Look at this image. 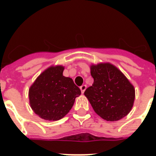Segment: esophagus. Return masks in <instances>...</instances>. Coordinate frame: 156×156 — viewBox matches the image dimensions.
I'll list each match as a JSON object with an SVG mask.
<instances>
[{
    "label": "esophagus",
    "mask_w": 156,
    "mask_h": 156,
    "mask_svg": "<svg viewBox=\"0 0 156 156\" xmlns=\"http://www.w3.org/2000/svg\"><path fill=\"white\" fill-rule=\"evenodd\" d=\"M86 89H87V86L86 85H83V86H81L80 87V90H81V92L84 93V91L86 90Z\"/></svg>",
    "instance_id": "34e87169"
}]
</instances>
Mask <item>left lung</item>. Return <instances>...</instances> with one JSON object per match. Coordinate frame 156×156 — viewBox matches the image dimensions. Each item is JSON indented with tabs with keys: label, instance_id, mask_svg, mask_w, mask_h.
<instances>
[{
	"label": "left lung",
	"instance_id": "left-lung-1",
	"mask_svg": "<svg viewBox=\"0 0 156 156\" xmlns=\"http://www.w3.org/2000/svg\"><path fill=\"white\" fill-rule=\"evenodd\" d=\"M94 79L84 95L94 111L106 121H118L130 112L135 92L134 88L118 69L109 63L90 67Z\"/></svg>",
	"mask_w": 156,
	"mask_h": 156
}]
</instances>
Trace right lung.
Masks as SVG:
<instances>
[{
    "mask_svg": "<svg viewBox=\"0 0 156 156\" xmlns=\"http://www.w3.org/2000/svg\"><path fill=\"white\" fill-rule=\"evenodd\" d=\"M63 66L43 72L29 90V100L35 114L48 121H58L72 108L80 89L72 78L63 76Z\"/></svg>",
    "mask_w": 156,
    "mask_h": 156,
    "instance_id": "right-lung-1",
    "label": "right lung"
}]
</instances>
